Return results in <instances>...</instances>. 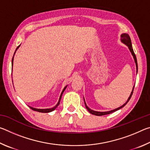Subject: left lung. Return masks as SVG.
I'll return each instance as SVG.
<instances>
[{
    "label": "left lung",
    "instance_id": "8db88e82",
    "mask_svg": "<svg viewBox=\"0 0 150 150\" xmlns=\"http://www.w3.org/2000/svg\"><path fill=\"white\" fill-rule=\"evenodd\" d=\"M121 41L124 44H125L128 47L129 50H130V51L132 53V54L133 57H134V61H135V63H136V69H137V71H138V63H137V59H136V55L135 54H134V50H133V48H132V42H131V40H130V36H129V35L128 34H122L121 35ZM134 88L133 87V89H132V93L130 94V96H129L128 99V100L126 101V103H124V105L122 106H120L119 108H117L115 109V110H110V111H108V112H96V111H94L93 110H91V109H90L88 107V106H87V105H86V103L85 102V106H86V108L87 109V110L91 114H92V115H94L95 116H103V115H109V114H110L112 112H115L116 110H119V109L122 108V107H124V106H125L127 103H128V101L130 100V98L132 95L133 94V91H134ZM85 101V100H84Z\"/></svg>",
    "mask_w": 150,
    "mask_h": 150
}]
</instances>
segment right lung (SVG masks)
I'll return each mask as SVG.
<instances>
[{"instance_id":"obj_1","label":"right lung","mask_w":150,"mask_h":150,"mask_svg":"<svg viewBox=\"0 0 150 150\" xmlns=\"http://www.w3.org/2000/svg\"><path fill=\"white\" fill-rule=\"evenodd\" d=\"M20 46V45H18V46L17 47V48H16V50L18 49V47ZM12 63H13V58H12ZM66 87H67V86H66V87L63 88V91H62V94H61V95H60V97H59V101H58V103H57V104L56 105H55L54 108H47V109H38V108H32V107H31V106H30V108L32 109V110H34V111H38V112H44V113H47V112H52V111H53V110H54L55 108H56L57 107V106L59 105V103H60V100H61V98H62V94H63V93L64 92V91H65V89L66 88Z\"/></svg>"}]
</instances>
